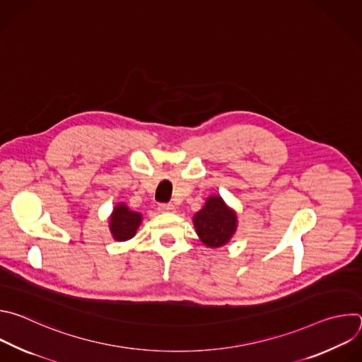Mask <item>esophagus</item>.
<instances>
[{
	"label": "esophagus",
	"mask_w": 362,
	"mask_h": 362,
	"mask_svg": "<svg viewBox=\"0 0 362 362\" xmlns=\"http://www.w3.org/2000/svg\"><path fill=\"white\" fill-rule=\"evenodd\" d=\"M159 212L160 214H172V212H175L176 211V208L173 204H170V203H163V204H159Z\"/></svg>",
	"instance_id": "obj_1"
}]
</instances>
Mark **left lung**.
Masks as SVG:
<instances>
[{"mask_svg": "<svg viewBox=\"0 0 362 362\" xmlns=\"http://www.w3.org/2000/svg\"><path fill=\"white\" fill-rule=\"evenodd\" d=\"M193 225L200 242L211 249L230 242L238 229V215L219 194H212L193 216Z\"/></svg>", "mask_w": 362, "mask_h": 362, "instance_id": "1", "label": "left lung"}]
</instances>
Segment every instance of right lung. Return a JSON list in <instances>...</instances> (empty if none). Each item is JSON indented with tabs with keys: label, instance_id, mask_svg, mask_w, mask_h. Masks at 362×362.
I'll use <instances>...</instances> for the list:
<instances>
[{
	"label": "right lung",
	"instance_id": "add662e5",
	"mask_svg": "<svg viewBox=\"0 0 362 362\" xmlns=\"http://www.w3.org/2000/svg\"><path fill=\"white\" fill-rule=\"evenodd\" d=\"M141 221V214L132 211L124 202L116 203L112 215L109 216V229L113 239L117 242H126L134 238Z\"/></svg>",
	"mask_w": 362,
	"mask_h": 362
}]
</instances>
